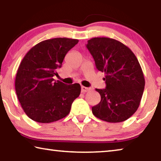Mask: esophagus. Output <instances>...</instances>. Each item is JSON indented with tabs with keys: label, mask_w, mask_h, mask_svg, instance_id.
<instances>
[{
	"label": "esophagus",
	"mask_w": 161,
	"mask_h": 161,
	"mask_svg": "<svg viewBox=\"0 0 161 161\" xmlns=\"http://www.w3.org/2000/svg\"><path fill=\"white\" fill-rule=\"evenodd\" d=\"M81 91L82 93H85V92H87L88 91H89V88H88V87H86V86H81Z\"/></svg>",
	"instance_id": "1"
}]
</instances>
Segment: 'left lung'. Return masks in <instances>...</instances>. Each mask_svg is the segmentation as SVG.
<instances>
[{"instance_id": "1", "label": "left lung", "mask_w": 161, "mask_h": 161, "mask_svg": "<svg viewBox=\"0 0 161 161\" xmlns=\"http://www.w3.org/2000/svg\"><path fill=\"white\" fill-rule=\"evenodd\" d=\"M86 47L97 69L104 72L105 89H96L101 102L92 108L98 119L118 123L130 118L140 105L145 79L138 59L130 49L118 40L94 37Z\"/></svg>"}]
</instances>
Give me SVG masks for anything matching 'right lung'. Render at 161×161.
I'll return each instance as SVG.
<instances>
[{
  "mask_svg": "<svg viewBox=\"0 0 161 161\" xmlns=\"http://www.w3.org/2000/svg\"><path fill=\"white\" fill-rule=\"evenodd\" d=\"M78 40L57 37L38 43L24 57L15 77V91L21 107L30 119L39 123L58 121L69 114L80 96V84L55 81L68 51Z\"/></svg>",
  "mask_w": 161,
  "mask_h": 161,
  "instance_id": "1",
  "label": "right lung"
}]
</instances>
